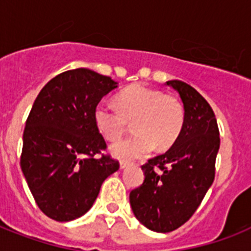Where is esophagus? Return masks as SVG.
<instances>
[{
	"label": "esophagus",
	"instance_id": "34e87169",
	"mask_svg": "<svg viewBox=\"0 0 251 251\" xmlns=\"http://www.w3.org/2000/svg\"><path fill=\"white\" fill-rule=\"evenodd\" d=\"M127 167H130V163H126V161H121V163H120V168H121V169H125V168Z\"/></svg>",
	"mask_w": 251,
	"mask_h": 251
}]
</instances>
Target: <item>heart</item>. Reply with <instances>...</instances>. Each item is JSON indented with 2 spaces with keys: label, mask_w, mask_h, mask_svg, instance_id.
Segmentation results:
<instances>
[{
  "label": "heart",
  "mask_w": 251,
  "mask_h": 251,
  "mask_svg": "<svg viewBox=\"0 0 251 251\" xmlns=\"http://www.w3.org/2000/svg\"><path fill=\"white\" fill-rule=\"evenodd\" d=\"M118 109L100 101L94 110L96 127L106 141H117L133 122L135 134L110 147L113 156L130 161L146 156L156 146L169 149L183 127L185 109L182 102L172 95L133 84L121 91L116 98Z\"/></svg>",
  "instance_id": "1"
}]
</instances>
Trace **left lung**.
<instances>
[{
  "label": "left lung",
  "mask_w": 251,
  "mask_h": 251,
  "mask_svg": "<svg viewBox=\"0 0 251 251\" xmlns=\"http://www.w3.org/2000/svg\"><path fill=\"white\" fill-rule=\"evenodd\" d=\"M185 109L183 127L171 149L150 159L145 181L130 191L135 218L149 229L167 233L193 216L214 182L220 147L216 117L198 91L181 80H168Z\"/></svg>",
  "instance_id": "8db88e82"
}]
</instances>
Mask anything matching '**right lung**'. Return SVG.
Instances as JSON below:
<instances>
[{"label": "right lung", "mask_w": 251, "mask_h": 251, "mask_svg": "<svg viewBox=\"0 0 251 251\" xmlns=\"http://www.w3.org/2000/svg\"><path fill=\"white\" fill-rule=\"evenodd\" d=\"M116 87L110 76L74 69L49 80L33 102L21 167L39 208L56 222L86 214L104 179L120 168L102 153L106 143L94 120L99 101Z\"/></svg>", "instance_id": "add662e5"}]
</instances>
